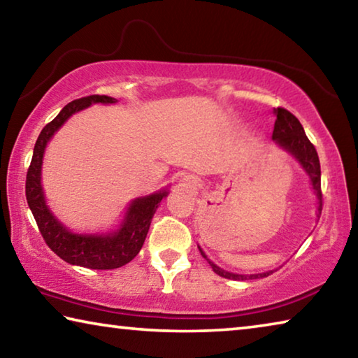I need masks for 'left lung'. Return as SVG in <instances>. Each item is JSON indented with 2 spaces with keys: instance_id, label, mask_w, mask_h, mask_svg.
I'll list each match as a JSON object with an SVG mask.
<instances>
[{
  "instance_id": "8db88e82",
  "label": "left lung",
  "mask_w": 358,
  "mask_h": 358,
  "mask_svg": "<svg viewBox=\"0 0 358 358\" xmlns=\"http://www.w3.org/2000/svg\"><path fill=\"white\" fill-rule=\"evenodd\" d=\"M275 115H276V121H275V129L271 138H273L281 148L289 151V153L300 162V166L305 169V172L311 180L313 189L319 199L317 211L320 215V211H322V191H320V162H319L317 151L314 148V145L310 142V138L306 137L305 131H303V126L300 124V121L296 120L295 115H292L282 107L275 108ZM199 250H201V248H199ZM201 254L207 259V262L210 264V266L213 268L216 275L227 278V280H238V281L257 280V278H265L273 273V271H265V273H259V275L229 273V271L220 268V266L211 262V260L205 256V252L202 250H201Z\"/></svg>"
}]
</instances>
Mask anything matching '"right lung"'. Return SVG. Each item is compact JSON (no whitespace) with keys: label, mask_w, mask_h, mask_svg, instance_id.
<instances>
[{"label":"right lung","mask_w":358,"mask_h":358,"mask_svg":"<svg viewBox=\"0 0 358 358\" xmlns=\"http://www.w3.org/2000/svg\"><path fill=\"white\" fill-rule=\"evenodd\" d=\"M96 102L113 104L117 99L104 94L85 96V98L76 99L64 106L63 110L50 123L44 126L34 145L33 159L27 172L25 192L29 210H31L36 224H38L42 238L58 257H62L64 262L71 265L85 266V268L113 270L131 262L142 250L155 211L159 207L162 199L167 196V189L151 194L147 197L136 199L129 205L124 221L121 222L117 232L107 235H78L69 232L50 213V210L45 205L44 191L41 186L42 156H44L47 142L62 128V124L72 113L96 104Z\"/></svg>","instance_id":"1"}]
</instances>
